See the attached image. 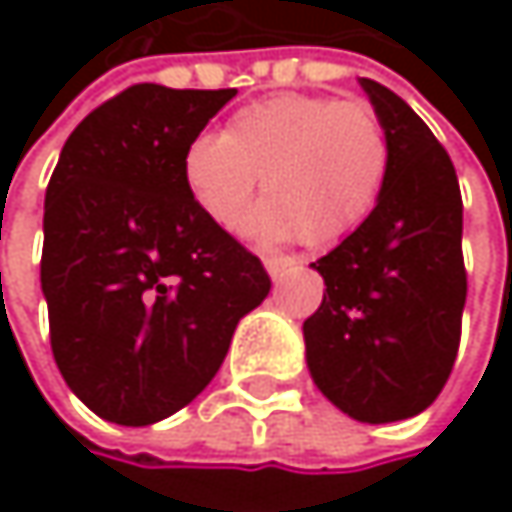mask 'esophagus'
<instances>
[{
    "label": "esophagus",
    "instance_id": "esophagus-1",
    "mask_svg": "<svg viewBox=\"0 0 512 512\" xmlns=\"http://www.w3.org/2000/svg\"><path fill=\"white\" fill-rule=\"evenodd\" d=\"M296 263L299 260H293V257H263V266H266V272H269L272 281H281Z\"/></svg>",
    "mask_w": 512,
    "mask_h": 512
}]
</instances>
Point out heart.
Segmentation results:
<instances>
[{"mask_svg":"<svg viewBox=\"0 0 512 512\" xmlns=\"http://www.w3.org/2000/svg\"><path fill=\"white\" fill-rule=\"evenodd\" d=\"M391 168L379 115L361 100L272 94L231 115L222 136L204 133L183 154V183L195 207L219 228L246 222L260 243L302 240L329 246L376 210Z\"/></svg>","mask_w":512,"mask_h":512,"instance_id":"b5f03b06","label":"heart"}]
</instances>
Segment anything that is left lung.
Segmentation results:
<instances>
[{
    "mask_svg": "<svg viewBox=\"0 0 512 512\" xmlns=\"http://www.w3.org/2000/svg\"><path fill=\"white\" fill-rule=\"evenodd\" d=\"M391 168L376 210L311 263L323 302L305 320L314 385L350 418L391 424L424 412L460 350L465 308L462 198L448 151L406 100L361 79Z\"/></svg>",
    "mask_w": 512,
    "mask_h": 512,
    "instance_id": "8db88e82",
    "label": "left lung"
}]
</instances>
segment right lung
Returning a JSON list of instances; mask_svg holds the SVG:
<instances>
[{"mask_svg":"<svg viewBox=\"0 0 512 512\" xmlns=\"http://www.w3.org/2000/svg\"><path fill=\"white\" fill-rule=\"evenodd\" d=\"M234 94L133 85L70 133L52 171L41 255L52 356L112 424L148 427L192 403L272 287L183 183L189 142Z\"/></svg>","mask_w":512,"mask_h":512,"instance_id":"add662e5","label":"right lung"}]
</instances>
